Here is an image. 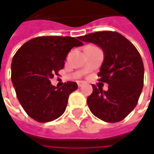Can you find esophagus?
<instances>
[{
    "mask_svg": "<svg viewBox=\"0 0 154 154\" xmlns=\"http://www.w3.org/2000/svg\"><path fill=\"white\" fill-rule=\"evenodd\" d=\"M84 85V82H77V86L79 87H81L82 86H83Z\"/></svg>",
    "mask_w": 154,
    "mask_h": 154,
    "instance_id": "34e87169",
    "label": "esophagus"
}]
</instances>
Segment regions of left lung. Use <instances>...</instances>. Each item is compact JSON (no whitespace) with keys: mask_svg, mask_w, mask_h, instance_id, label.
Here are the masks:
<instances>
[{"mask_svg":"<svg viewBox=\"0 0 154 154\" xmlns=\"http://www.w3.org/2000/svg\"><path fill=\"white\" fill-rule=\"evenodd\" d=\"M78 38L100 46L105 54L98 77L109 85L108 91L92 85L87 100L90 110L106 122H119L134 109L142 92V57L130 41L116 31L95 32Z\"/></svg>","mask_w":154,"mask_h":154,"instance_id":"8db88e82","label":"left lung"}]
</instances>
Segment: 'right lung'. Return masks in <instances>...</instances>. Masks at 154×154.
I'll use <instances>...</instances> for the list:
<instances>
[{
  "label": "right lung",
  "mask_w": 154,
  "mask_h": 154,
  "mask_svg": "<svg viewBox=\"0 0 154 154\" xmlns=\"http://www.w3.org/2000/svg\"><path fill=\"white\" fill-rule=\"evenodd\" d=\"M79 38L42 36L32 38L20 48L11 63V81L16 97L29 117L41 123L60 117L68 97L77 89L74 82L56 87L50 80L58 76L64 60L73 47L83 45Z\"/></svg>",
  "instance_id": "add662e5"
}]
</instances>
